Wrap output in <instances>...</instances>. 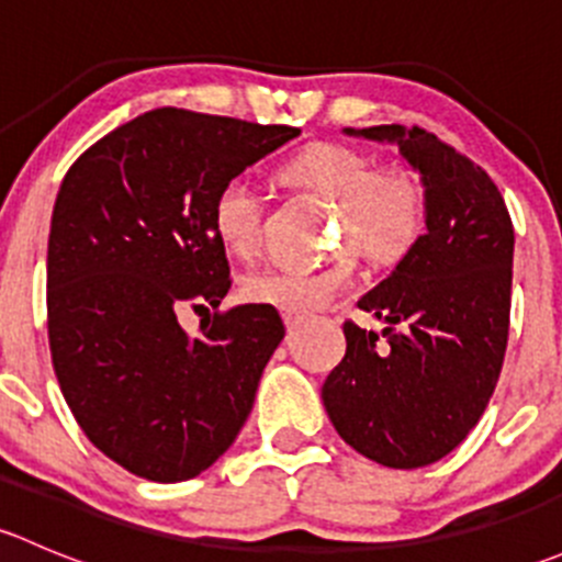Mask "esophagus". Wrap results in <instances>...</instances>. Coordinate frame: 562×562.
<instances>
[{
    "mask_svg": "<svg viewBox=\"0 0 562 562\" xmlns=\"http://www.w3.org/2000/svg\"><path fill=\"white\" fill-rule=\"evenodd\" d=\"M282 317H285L288 328H299V326H302V321H304V317L296 315V313H282Z\"/></svg>",
    "mask_w": 562,
    "mask_h": 562,
    "instance_id": "34e87169",
    "label": "esophagus"
}]
</instances>
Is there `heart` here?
Returning <instances> with one entry per match:
<instances>
[{"label": "heart", "instance_id": "1", "mask_svg": "<svg viewBox=\"0 0 562 562\" xmlns=\"http://www.w3.org/2000/svg\"><path fill=\"white\" fill-rule=\"evenodd\" d=\"M299 181L339 201L342 234L378 260H391L418 239L424 198L413 179L402 173H372L370 160L345 144L307 146L291 160ZM214 234L234 252L255 245L260 223V198L252 176L225 181L212 209ZM356 263L348 255L321 266H266L249 271L241 291L249 302L271 304L285 313H315L331 304L353 282Z\"/></svg>", "mask_w": 562, "mask_h": 562}]
</instances>
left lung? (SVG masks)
<instances>
[{"instance_id":"1","label":"left lung","mask_w":562,"mask_h":562,"mask_svg":"<svg viewBox=\"0 0 562 562\" xmlns=\"http://www.w3.org/2000/svg\"><path fill=\"white\" fill-rule=\"evenodd\" d=\"M394 144L424 190V234L359 310L378 334L345 323V359L323 383L334 429L386 468H424L479 424L508 342L514 228L495 181L432 133L402 124L345 127Z\"/></svg>"}]
</instances>
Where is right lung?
Listing matches in <instances>:
<instances>
[{
	"mask_svg": "<svg viewBox=\"0 0 562 562\" xmlns=\"http://www.w3.org/2000/svg\"><path fill=\"white\" fill-rule=\"evenodd\" d=\"M302 130L157 108L89 146L61 179L48 234V342L87 438L140 479L212 468L252 411L285 337L271 304H239L187 335L184 303L231 288L212 209L225 181Z\"/></svg>",
	"mask_w": 562,
	"mask_h": 562,
	"instance_id": "1",
	"label": "right lung"
}]
</instances>
